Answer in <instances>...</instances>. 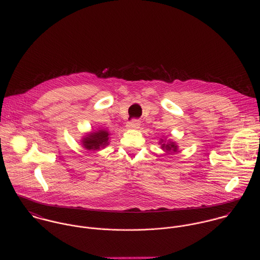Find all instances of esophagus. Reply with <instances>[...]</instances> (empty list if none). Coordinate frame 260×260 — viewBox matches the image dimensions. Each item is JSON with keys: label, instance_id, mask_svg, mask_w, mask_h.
Segmentation results:
<instances>
[{"label": "esophagus", "instance_id": "obj_1", "mask_svg": "<svg viewBox=\"0 0 260 260\" xmlns=\"http://www.w3.org/2000/svg\"><path fill=\"white\" fill-rule=\"evenodd\" d=\"M126 126H127L128 128H135V129H136V128H139V127H140V121L137 120V119H133V120H131V121L127 122Z\"/></svg>", "mask_w": 260, "mask_h": 260}]
</instances>
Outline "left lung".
Wrapping results in <instances>:
<instances>
[{
  "instance_id": "obj_1",
  "label": "left lung",
  "mask_w": 260,
  "mask_h": 260,
  "mask_svg": "<svg viewBox=\"0 0 260 260\" xmlns=\"http://www.w3.org/2000/svg\"><path fill=\"white\" fill-rule=\"evenodd\" d=\"M161 142H164V141L161 140ZM161 148H162V149H166L167 151H174V152L177 151V146L173 142H170V143H167V144H162Z\"/></svg>"
}]
</instances>
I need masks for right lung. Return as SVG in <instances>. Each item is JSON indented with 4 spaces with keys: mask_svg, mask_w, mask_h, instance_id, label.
I'll list each match as a JSON object with an SVG mask.
<instances>
[{
    "mask_svg": "<svg viewBox=\"0 0 260 260\" xmlns=\"http://www.w3.org/2000/svg\"><path fill=\"white\" fill-rule=\"evenodd\" d=\"M108 132L103 129L91 133L83 139V146L87 150H99L101 147H105L106 145H108Z\"/></svg>",
    "mask_w": 260,
    "mask_h": 260,
    "instance_id": "add662e5",
    "label": "right lung"
}]
</instances>
